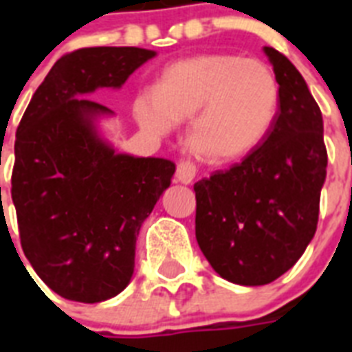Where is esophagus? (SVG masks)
Here are the masks:
<instances>
[{"label": "esophagus", "mask_w": 352, "mask_h": 352, "mask_svg": "<svg viewBox=\"0 0 352 352\" xmlns=\"http://www.w3.org/2000/svg\"><path fill=\"white\" fill-rule=\"evenodd\" d=\"M195 173H197V168L193 164L192 160H181L177 164V181L182 182V184H190V182L195 179Z\"/></svg>", "instance_id": "obj_1"}]
</instances>
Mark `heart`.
Segmentation results:
<instances>
[{"label":"heart","mask_w":352,"mask_h":352,"mask_svg":"<svg viewBox=\"0 0 352 352\" xmlns=\"http://www.w3.org/2000/svg\"><path fill=\"white\" fill-rule=\"evenodd\" d=\"M279 109V84L267 63L237 54H197L166 65L155 89L135 96L133 115L153 135L188 120L190 148L210 162H230L257 148Z\"/></svg>","instance_id":"heart-1"}]
</instances>
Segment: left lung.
I'll list each match as a JSON object with an SVG mask.
<instances>
[{
    "label": "left lung",
    "instance_id": "obj_1",
    "mask_svg": "<svg viewBox=\"0 0 352 352\" xmlns=\"http://www.w3.org/2000/svg\"><path fill=\"white\" fill-rule=\"evenodd\" d=\"M279 109L243 162L195 182V237L215 272L246 287L272 283L316 234L327 175L323 118L305 80L272 47Z\"/></svg>",
    "mask_w": 352,
    "mask_h": 352
}]
</instances>
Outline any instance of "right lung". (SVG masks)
Returning a JSON list of instances; mask_svg holds the SVG:
<instances>
[{"instance_id": "obj_1", "label": "right lung", "mask_w": 352, "mask_h": 352, "mask_svg": "<svg viewBox=\"0 0 352 352\" xmlns=\"http://www.w3.org/2000/svg\"><path fill=\"white\" fill-rule=\"evenodd\" d=\"M155 54L138 47L69 52L19 122L10 192L21 248L65 300L98 303L126 289L138 230L175 173L168 159L117 153L96 126L113 111L84 98L120 89Z\"/></svg>"}]
</instances>
